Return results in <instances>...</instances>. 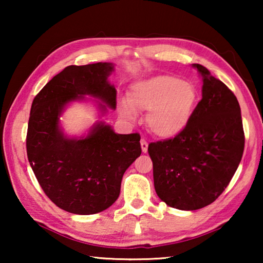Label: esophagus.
<instances>
[{
  "mask_svg": "<svg viewBox=\"0 0 263 263\" xmlns=\"http://www.w3.org/2000/svg\"><path fill=\"white\" fill-rule=\"evenodd\" d=\"M140 145H141V151L144 153H147V149H148V142L146 141L145 139H141L140 140Z\"/></svg>",
  "mask_w": 263,
  "mask_h": 263,
  "instance_id": "34e87169",
  "label": "esophagus"
}]
</instances>
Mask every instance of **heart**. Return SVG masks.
Instances as JSON below:
<instances>
[{
	"instance_id": "1",
	"label": "heart",
	"mask_w": 263,
	"mask_h": 263,
	"mask_svg": "<svg viewBox=\"0 0 263 263\" xmlns=\"http://www.w3.org/2000/svg\"><path fill=\"white\" fill-rule=\"evenodd\" d=\"M126 100L118 103L124 118L135 121L139 112H148V130L161 139H174L184 132L193 118L197 90L193 83L173 75H154L133 82Z\"/></svg>"
}]
</instances>
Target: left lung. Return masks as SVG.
Instances as JSON below:
<instances>
[{
    "instance_id": "obj_1",
    "label": "left lung",
    "mask_w": 263,
    "mask_h": 263,
    "mask_svg": "<svg viewBox=\"0 0 263 263\" xmlns=\"http://www.w3.org/2000/svg\"><path fill=\"white\" fill-rule=\"evenodd\" d=\"M202 100L184 132L174 139L152 142L157 195L168 206L198 210L215 202L241 161L245 136L237 97L202 65Z\"/></svg>"
}]
</instances>
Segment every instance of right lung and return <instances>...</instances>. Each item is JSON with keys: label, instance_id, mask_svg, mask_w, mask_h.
<instances>
[{"label": "right lung", "instance_id": "right-lung-1", "mask_svg": "<svg viewBox=\"0 0 263 263\" xmlns=\"http://www.w3.org/2000/svg\"><path fill=\"white\" fill-rule=\"evenodd\" d=\"M112 62L68 66L57 74L31 106L26 152L39 184L62 210L94 215L110 208L121 193L124 173L140 157V136L119 135L97 121L81 136H68L60 117L74 102H92L102 117L116 109ZM86 96L95 98L91 100Z\"/></svg>", "mask_w": 263, "mask_h": 263}]
</instances>
